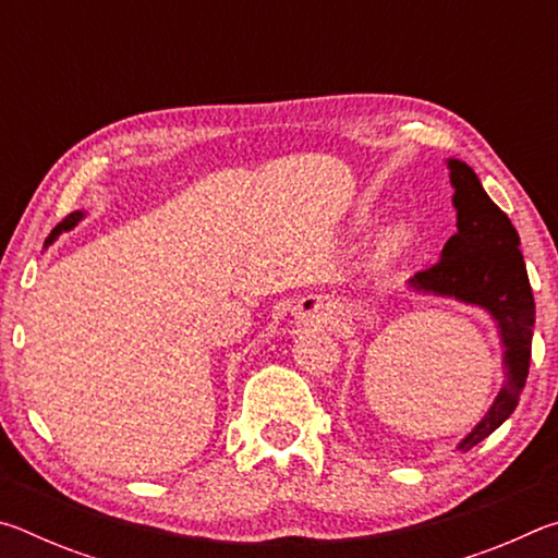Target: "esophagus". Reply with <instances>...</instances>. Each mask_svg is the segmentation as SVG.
<instances>
[{"label": "esophagus", "mask_w": 558, "mask_h": 558, "mask_svg": "<svg viewBox=\"0 0 558 558\" xmlns=\"http://www.w3.org/2000/svg\"><path fill=\"white\" fill-rule=\"evenodd\" d=\"M295 317L300 319L302 325H313V327H327V325H335L337 317H335V305L323 295H310L305 298L298 305V313Z\"/></svg>", "instance_id": "esophagus-1"}]
</instances>
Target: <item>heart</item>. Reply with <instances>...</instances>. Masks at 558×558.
<instances>
[{
    "label": "heart",
    "instance_id": "b5f03b06",
    "mask_svg": "<svg viewBox=\"0 0 558 558\" xmlns=\"http://www.w3.org/2000/svg\"><path fill=\"white\" fill-rule=\"evenodd\" d=\"M415 241V229L411 221H396L381 233L379 245H376L374 260L379 268L391 266V263L399 260L405 251L411 248Z\"/></svg>",
    "mask_w": 558,
    "mask_h": 558
}]
</instances>
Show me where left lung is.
<instances>
[{
	"label": "left lung",
	"mask_w": 558,
	"mask_h": 558,
	"mask_svg": "<svg viewBox=\"0 0 558 558\" xmlns=\"http://www.w3.org/2000/svg\"><path fill=\"white\" fill-rule=\"evenodd\" d=\"M448 169L456 186L452 204L458 209V233L450 235L438 263L415 272L411 288L485 307L499 325L507 381L493 409L458 446V450H470L502 426L522 396L532 359L534 295L512 221L489 199L465 162L448 159Z\"/></svg>",
	"instance_id": "8db88e82"
}]
</instances>
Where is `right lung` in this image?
I'll use <instances>...</instances> for the list:
<instances>
[{"instance_id": "1", "label": "right lung", "mask_w": 558, "mask_h": 558, "mask_svg": "<svg viewBox=\"0 0 558 558\" xmlns=\"http://www.w3.org/2000/svg\"><path fill=\"white\" fill-rule=\"evenodd\" d=\"M81 219H83V214H81V211H73V214L65 216V219H63L59 226H56L53 231H51V235H49V239H46V243H51V241L56 239V235H59L61 231H69V229H73V226L78 223Z\"/></svg>"}]
</instances>
